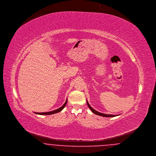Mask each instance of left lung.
<instances>
[{
	"label": "left lung",
	"mask_w": 156,
	"mask_h": 156,
	"mask_svg": "<svg viewBox=\"0 0 156 156\" xmlns=\"http://www.w3.org/2000/svg\"><path fill=\"white\" fill-rule=\"evenodd\" d=\"M87 105H88V107L90 108V109L91 110L92 112L94 114H96V115H100V116H102V117H115V116H117V115H110V114H105L101 113V112H98V111H97L96 110H95L94 109H93V108H92L90 106V105L89 104V103L88 102L87 100Z\"/></svg>",
	"instance_id": "left-lung-1"
}]
</instances>
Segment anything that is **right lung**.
<instances>
[{
  "label": "right lung",
  "instance_id": "1",
  "mask_svg": "<svg viewBox=\"0 0 156 156\" xmlns=\"http://www.w3.org/2000/svg\"><path fill=\"white\" fill-rule=\"evenodd\" d=\"M67 100L65 101L64 104L61 107H60L59 108L57 109V110H54V111H49V112H35V114H39V115H51V114H55V113H57V112H59L60 111H61L62 110L64 109L66 103H67Z\"/></svg>",
  "mask_w": 156,
  "mask_h": 156
}]
</instances>
